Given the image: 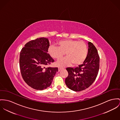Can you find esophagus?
<instances>
[{
	"instance_id": "obj_1",
	"label": "esophagus",
	"mask_w": 120,
	"mask_h": 120,
	"mask_svg": "<svg viewBox=\"0 0 120 120\" xmlns=\"http://www.w3.org/2000/svg\"><path fill=\"white\" fill-rule=\"evenodd\" d=\"M62 68H61V67H58V71H60L61 69H62Z\"/></svg>"
}]
</instances>
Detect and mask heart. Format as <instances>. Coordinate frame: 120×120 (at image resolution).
I'll return each instance as SVG.
<instances>
[{"label":"heart","instance_id":"obj_1","mask_svg":"<svg viewBox=\"0 0 120 120\" xmlns=\"http://www.w3.org/2000/svg\"><path fill=\"white\" fill-rule=\"evenodd\" d=\"M58 46L51 45L48 52L51 56L58 59L65 55L67 56L58 60L56 64L59 66H65L72 64L78 66L83 63L88 54L87 44L82 41L74 40H65L58 42Z\"/></svg>","mask_w":120,"mask_h":120}]
</instances>
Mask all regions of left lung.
<instances>
[{
	"mask_svg": "<svg viewBox=\"0 0 120 120\" xmlns=\"http://www.w3.org/2000/svg\"><path fill=\"white\" fill-rule=\"evenodd\" d=\"M88 55L83 64L74 68H66L68 76L65 83L70 89L80 91L89 88L95 81L100 68V56L92 42H89Z\"/></svg>",
	"mask_w": 120,
	"mask_h": 120,
	"instance_id": "8db88e82",
	"label": "left lung"
}]
</instances>
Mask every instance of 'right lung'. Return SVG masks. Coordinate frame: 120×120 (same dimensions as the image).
Here are the masks:
<instances>
[{
  "instance_id": "1",
  "label": "right lung",
  "mask_w": 120,
  "mask_h": 120,
  "mask_svg": "<svg viewBox=\"0 0 120 120\" xmlns=\"http://www.w3.org/2000/svg\"><path fill=\"white\" fill-rule=\"evenodd\" d=\"M50 46L46 38H37L28 42L19 55V68L25 82L37 90H43L49 87L58 68L48 67L54 62L47 53Z\"/></svg>"
}]
</instances>
